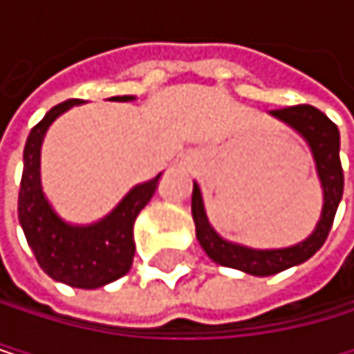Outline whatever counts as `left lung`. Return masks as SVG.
Masks as SVG:
<instances>
[{"mask_svg": "<svg viewBox=\"0 0 354 354\" xmlns=\"http://www.w3.org/2000/svg\"><path fill=\"white\" fill-rule=\"evenodd\" d=\"M270 114L299 133L315 159L317 176L323 189V208L315 231L306 240L287 248H250L238 242H229L216 234V229L208 221L206 208H203V197L197 183H193L191 197L195 236L201 248L214 263L240 270L250 276H272L308 261L325 244L344 191V174L342 163H339V131L331 120L321 110L308 104L272 110Z\"/></svg>", "mask_w": 354, "mask_h": 354, "instance_id": "obj_1", "label": "left lung"}]
</instances>
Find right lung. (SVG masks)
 <instances>
[{
    "label": "right lung",
    "instance_id": "1",
    "mask_svg": "<svg viewBox=\"0 0 354 354\" xmlns=\"http://www.w3.org/2000/svg\"><path fill=\"white\" fill-rule=\"evenodd\" d=\"M112 102H133V95H118ZM82 100H67L46 112L31 129L23 153V180L19 191V221L35 259L53 280L76 289H100L125 276L131 268L136 242L133 223L159 187V178L136 185L116 206L91 225H74L63 221L42 189L39 157L42 142L55 120L80 106Z\"/></svg>",
    "mask_w": 354,
    "mask_h": 354
}]
</instances>
